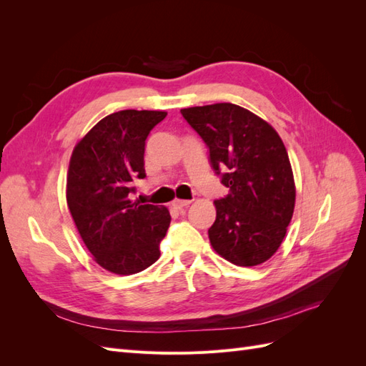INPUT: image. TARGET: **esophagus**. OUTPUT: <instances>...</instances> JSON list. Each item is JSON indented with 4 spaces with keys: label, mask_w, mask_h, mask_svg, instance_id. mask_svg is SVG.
I'll return each instance as SVG.
<instances>
[{
    "label": "esophagus",
    "mask_w": 366,
    "mask_h": 366,
    "mask_svg": "<svg viewBox=\"0 0 366 366\" xmlns=\"http://www.w3.org/2000/svg\"><path fill=\"white\" fill-rule=\"evenodd\" d=\"M192 202L191 200H179V198H177V200H174L172 202V206L174 207H177V209H183V207H187L189 206Z\"/></svg>",
    "instance_id": "1"
}]
</instances>
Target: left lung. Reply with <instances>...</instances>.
Masks as SVG:
<instances>
[{
	"label": "left lung",
	"instance_id": "1",
	"mask_svg": "<svg viewBox=\"0 0 366 366\" xmlns=\"http://www.w3.org/2000/svg\"><path fill=\"white\" fill-rule=\"evenodd\" d=\"M209 149L229 194L215 200L210 244L229 262L252 267L280 249L295 209L289 154L267 122L235 104L182 109Z\"/></svg>",
	"mask_w": 366,
	"mask_h": 366
}]
</instances>
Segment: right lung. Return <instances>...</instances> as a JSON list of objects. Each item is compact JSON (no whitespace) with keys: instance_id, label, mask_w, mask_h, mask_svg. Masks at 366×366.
I'll return each instance as SVG.
<instances>
[{"instance_id":"obj_1","label":"right lung","mask_w":366,"mask_h":366,"mask_svg":"<svg viewBox=\"0 0 366 366\" xmlns=\"http://www.w3.org/2000/svg\"><path fill=\"white\" fill-rule=\"evenodd\" d=\"M164 112L124 109L104 117L77 143L69 166L67 203L96 262L116 274H132L160 257L171 215L164 206L132 203L145 179V145Z\"/></svg>"}]
</instances>
